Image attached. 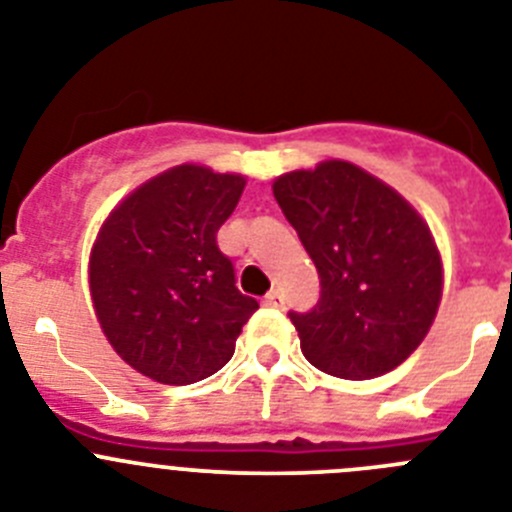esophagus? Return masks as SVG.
<instances>
[{
	"mask_svg": "<svg viewBox=\"0 0 512 512\" xmlns=\"http://www.w3.org/2000/svg\"><path fill=\"white\" fill-rule=\"evenodd\" d=\"M264 305H269V307H284V295H282V292H279V289H271L269 295L264 297Z\"/></svg>",
	"mask_w": 512,
	"mask_h": 512,
	"instance_id": "1",
	"label": "esophagus"
}]
</instances>
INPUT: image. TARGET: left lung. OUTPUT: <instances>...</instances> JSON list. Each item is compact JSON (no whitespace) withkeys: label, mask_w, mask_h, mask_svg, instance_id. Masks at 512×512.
Listing matches in <instances>:
<instances>
[{"label":"left lung","mask_w":512,"mask_h":512,"mask_svg":"<svg viewBox=\"0 0 512 512\" xmlns=\"http://www.w3.org/2000/svg\"><path fill=\"white\" fill-rule=\"evenodd\" d=\"M271 189L320 277L318 305L289 312L305 359L341 379L392 372L441 302V253L425 220L348 161L289 171Z\"/></svg>","instance_id":"1"}]
</instances>
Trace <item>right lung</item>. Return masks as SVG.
<instances>
[{"label":"right lung","instance_id":"right-lung-1","mask_svg":"<svg viewBox=\"0 0 512 512\" xmlns=\"http://www.w3.org/2000/svg\"><path fill=\"white\" fill-rule=\"evenodd\" d=\"M243 187L241 174L182 164L140 184L104 220L89 256L94 312L135 372L192 384L233 356L259 302L235 287L217 230Z\"/></svg>","mask_w":512,"mask_h":512}]
</instances>
